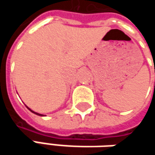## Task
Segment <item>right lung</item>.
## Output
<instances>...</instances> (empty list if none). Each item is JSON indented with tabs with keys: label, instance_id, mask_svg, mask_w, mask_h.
<instances>
[{
	"label": "right lung",
	"instance_id": "obj_1",
	"mask_svg": "<svg viewBox=\"0 0 155 155\" xmlns=\"http://www.w3.org/2000/svg\"><path fill=\"white\" fill-rule=\"evenodd\" d=\"M27 108H28V107H27ZM28 108V109H29L31 112H33V113H35V114H37V115H38V116H43V115H41V114H38V113H37V112H34V111H32V110H31V109H30L29 108Z\"/></svg>",
	"mask_w": 155,
	"mask_h": 155
}]
</instances>
